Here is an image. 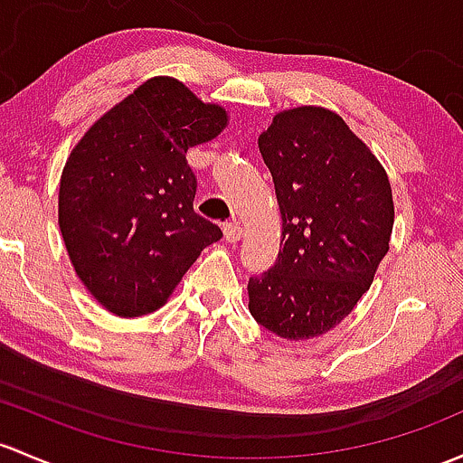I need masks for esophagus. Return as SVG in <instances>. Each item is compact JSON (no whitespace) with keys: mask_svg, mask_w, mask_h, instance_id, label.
Instances as JSON below:
<instances>
[{"mask_svg":"<svg viewBox=\"0 0 463 463\" xmlns=\"http://www.w3.org/2000/svg\"><path fill=\"white\" fill-rule=\"evenodd\" d=\"M241 226L237 222H226L223 223V237H226V241H231V244H235V241H240L241 237Z\"/></svg>","mask_w":463,"mask_h":463,"instance_id":"1","label":"esophagus"}]
</instances>
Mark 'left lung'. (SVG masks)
Here are the masks:
<instances>
[{
    "instance_id": "left-lung-1",
    "label": "left lung",
    "mask_w": 463,
    "mask_h": 463,
    "mask_svg": "<svg viewBox=\"0 0 463 463\" xmlns=\"http://www.w3.org/2000/svg\"><path fill=\"white\" fill-rule=\"evenodd\" d=\"M260 153L275 182L281 244L275 266L248 279V308L290 342L317 337L350 315L388 252L391 182L346 121L319 106L277 113Z\"/></svg>"
}]
</instances>
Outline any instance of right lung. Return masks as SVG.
I'll return each mask as SVG.
<instances>
[{
    "instance_id": "right-lung-1",
    "label": "right lung",
    "mask_w": 463,
    "mask_h": 463,
    "mask_svg": "<svg viewBox=\"0 0 463 463\" xmlns=\"http://www.w3.org/2000/svg\"><path fill=\"white\" fill-rule=\"evenodd\" d=\"M226 109L153 77L86 130L60 182V228L81 284L110 313L166 304L222 228L193 211L188 148L215 139Z\"/></svg>"
}]
</instances>
